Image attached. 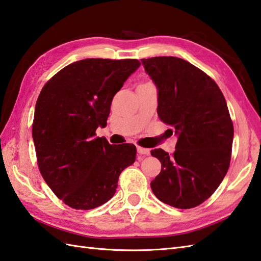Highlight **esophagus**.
Segmentation results:
<instances>
[{"mask_svg": "<svg viewBox=\"0 0 261 261\" xmlns=\"http://www.w3.org/2000/svg\"><path fill=\"white\" fill-rule=\"evenodd\" d=\"M137 151H138V153L141 154V155H148L149 152H150L148 149H144V148H141V147H137Z\"/></svg>", "mask_w": 261, "mask_h": 261, "instance_id": "1", "label": "esophagus"}]
</instances>
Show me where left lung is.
Listing matches in <instances>:
<instances>
[{"label":"left lung","mask_w":261,"mask_h":261,"mask_svg":"<svg viewBox=\"0 0 261 261\" xmlns=\"http://www.w3.org/2000/svg\"><path fill=\"white\" fill-rule=\"evenodd\" d=\"M141 62L158 90V116L178 137L172 155L151 151L161 162L151 189L171 207L193 208L213 195L228 171L233 125L227 102L213 79L184 59Z\"/></svg>","instance_id":"1"}]
</instances>
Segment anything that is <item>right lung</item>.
Segmentation results:
<instances>
[{"mask_svg":"<svg viewBox=\"0 0 261 261\" xmlns=\"http://www.w3.org/2000/svg\"><path fill=\"white\" fill-rule=\"evenodd\" d=\"M141 63L86 59L51 77L36 101L32 137L42 177L69 207L94 209L117 191L136 161V145H112L95 130L107 125L114 94Z\"/></svg>","mask_w":261,"mask_h":261,"instance_id":"obj_1","label":"right lung"}]
</instances>
